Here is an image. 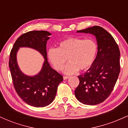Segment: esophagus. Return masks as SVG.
Listing matches in <instances>:
<instances>
[{"label": "esophagus", "mask_w": 128, "mask_h": 128, "mask_svg": "<svg viewBox=\"0 0 128 128\" xmlns=\"http://www.w3.org/2000/svg\"><path fill=\"white\" fill-rule=\"evenodd\" d=\"M69 76H63V79H64V80H66V79H68L69 78Z\"/></svg>", "instance_id": "1"}]
</instances>
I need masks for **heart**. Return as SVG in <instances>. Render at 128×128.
Returning <instances> with one entry per match:
<instances>
[{
	"label": "heart",
	"mask_w": 128,
	"mask_h": 128,
	"mask_svg": "<svg viewBox=\"0 0 128 128\" xmlns=\"http://www.w3.org/2000/svg\"><path fill=\"white\" fill-rule=\"evenodd\" d=\"M98 46L92 40L67 38L58 44V48H50L48 55L49 61L57 70L61 71L68 60L64 73L72 74L80 70L88 69L94 61Z\"/></svg>",
	"instance_id": "1"
}]
</instances>
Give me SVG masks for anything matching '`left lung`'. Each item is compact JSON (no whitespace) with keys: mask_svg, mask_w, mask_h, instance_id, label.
Masks as SVG:
<instances>
[{"mask_svg":"<svg viewBox=\"0 0 128 128\" xmlns=\"http://www.w3.org/2000/svg\"><path fill=\"white\" fill-rule=\"evenodd\" d=\"M77 32L93 35L96 38L98 53L90 68L78 76L79 84L74 94L82 104L98 105L110 96L119 75V48L112 36L100 26H94Z\"/></svg>","mask_w":128,"mask_h":128,"instance_id":"8db88e82","label":"left lung"}]
</instances>
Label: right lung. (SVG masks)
I'll list each match as a JSON object with an SVG mask.
<instances>
[{
	"label": "right lung",
	"mask_w": 128,
	"mask_h": 128,
	"mask_svg": "<svg viewBox=\"0 0 128 128\" xmlns=\"http://www.w3.org/2000/svg\"><path fill=\"white\" fill-rule=\"evenodd\" d=\"M51 35L46 30L26 32L16 40L10 53L9 67L16 92L24 102L34 107L50 104L55 99L58 85L63 80L62 76L53 69L48 61L46 44ZM20 47L35 49L44 56L45 61L38 74L28 76L19 68L16 54Z\"/></svg>",
	"instance_id": "right-lung-1"
}]
</instances>
